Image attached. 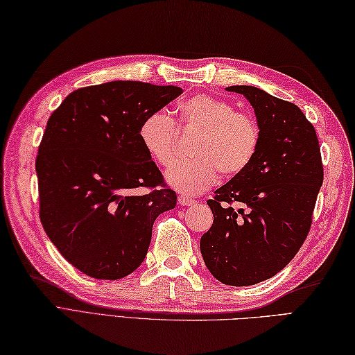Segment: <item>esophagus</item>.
<instances>
[{
	"instance_id": "esophagus-1",
	"label": "esophagus",
	"mask_w": 355,
	"mask_h": 355,
	"mask_svg": "<svg viewBox=\"0 0 355 355\" xmlns=\"http://www.w3.org/2000/svg\"><path fill=\"white\" fill-rule=\"evenodd\" d=\"M178 203L180 205V206H191V205H194L196 203V200H193V198H189V197H187V196H179L178 197Z\"/></svg>"
}]
</instances>
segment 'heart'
I'll use <instances>...</instances> for the list:
<instances>
[{
  "instance_id": "heart-1",
  "label": "heart",
  "mask_w": 355,
  "mask_h": 355,
  "mask_svg": "<svg viewBox=\"0 0 355 355\" xmlns=\"http://www.w3.org/2000/svg\"><path fill=\"white\" fill-rule=\"evenodd\" d=\"M178 127L197 134L191 148L194 159L167 170V184L185 196H198L218 180L219 171L237 176L254 161L261 130L251 113L237 112L232 103L209 94H197L178 107ZM141 146L158 166L168 167L176 158L178 131L162 112L150 113L139 128Z\"/></svg>"
}]
</instances>
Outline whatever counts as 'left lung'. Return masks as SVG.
Wrapping results in <instances>:
<instances>
[{"label": "left lung", "instance_id": "8db88e82", "mask_svg": "<svg viewBox=\"0 0 355 355\" xmlns=\"http://www.w3.org/2000/svg\"><path fill=\"white\" fill-rule=\"evenodd\" d=\"M225 89L251 103L261 140L249 167L207 200L214 224L200 251L219 282L246 286L275 276L299 252L324 171L317 132L295 104L255 86Z\"/></svg>", "mask_w": 355, "mask_h": 355}]
</instances>
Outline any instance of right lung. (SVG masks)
I'll use <instances>...</instances> for the list:
<instances>
[{"label":"right lung","mask_w":355,"mask_h":355,"mask_svg":"<svg viewBox=\"0 0 355 355\" xmlns=\"http://www.w3.org/2000/svg\"><path fill=\"white\" fill-rule=\"evenodd\" d=\"M182 94L179 86L113 80L67 95L38 148L40 219L67 261L116 281L145 260L158 215L176 206L139 139L141 121ZM150 187L143 196L134 187Z\"/></svg>","instance_id":"right-lung-1"}]
</instances>
